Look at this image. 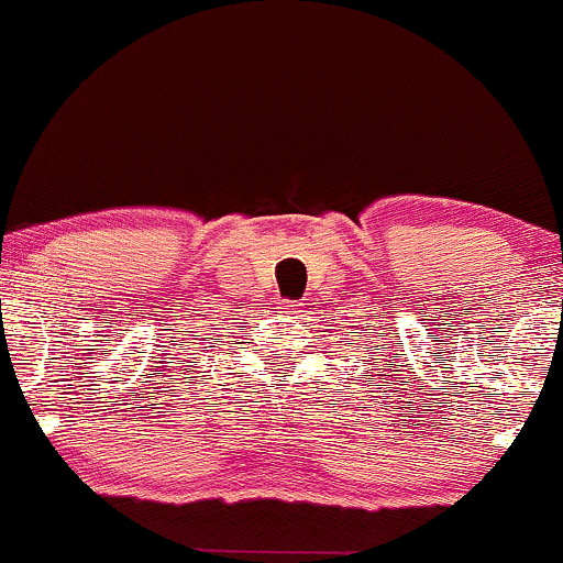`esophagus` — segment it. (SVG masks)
I'll list each match as a JSON object with an SVG mask.
<instances>
[{"mask_svg": "<svg viewBox=\"0 0 563 563\" xmlns=\"http://www.w3.org/2000/svg\"><path fill=\"white\" fill-rule=\"evenodd\" d=\"M283 303V307H290V301H280Z\"/></svg>", "mask_w": 563, "mask_h": 563, "instance_id": "1", "label": "esophagus"}]
</instances>
